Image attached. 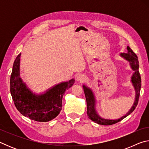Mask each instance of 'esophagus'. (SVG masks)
Returning a JSON list of instances; mask_svg holds the SVG:
<instances>
[{"instance_id": "34e87169", "label": "esophagus", "mask_w": 149, "mask_h": 149, "mask_svg": "<svg viewBox=\"0 0 149 149\" xmlns=\"http://www.w3.org/2000/svg\"><path fill=\"white\" fill-rule=\"evenodd\" d=\"M76 79L77 81H84L86 79V77L83 74H79L77 75Z\"/></svg>"}]
</instances>
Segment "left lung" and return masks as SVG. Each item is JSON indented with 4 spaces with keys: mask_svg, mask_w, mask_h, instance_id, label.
<instances>
[{
    "mask_svg": "<svg viewBox=\"0 0 149 149\" xmlns=\"http://www.w3.org/2000/svg\"><path fill=\"white\" fill-rule=\"evenodd\" d=\"M127 53H120V56L121 57H122L123 59H125V60H127V62H130L131 68L133 70V71H134L132 77H131V82L132 83V85L133 87H134L135 91V99L134 103H133L132 108H131V109L126 113V114L116 120L104 119V118L100 117V116L98 114L97 110H96V99L93 91L91 90V89H90L89 87H87L86 85H83V88H84V93L87 101V116L89 119L93 121V122H95V123H98V124L110 125L114 124V123L118 122H120V121L122 120L123 118L127 117V116H129L131 114V113H132L133 111L135 109V108L138 104L141 87V79L139 71V65L138 58L137 56V55L133 52V50L130 49V47L129 46H127Z\"/></svg>",
    "mask_w": 149,
    "mask_h": 149,
    "instance_id": "8db88e82",
    "label": "left lung"
}]
</instances>
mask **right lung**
I'll list each match as a JSON object with an SVG mask.
<instances>
[{
    "mask_svg": "<svg viewBox=\"0 0 149 149\" xmlns=\"http://www.w3.org/2000/svg\"><path fill=\"white\" fill-rule=\"evenodd\" d=\"M20 56L14 62L10 76V93L17 110L32 120L46 122L56 118L62 107V97L65 90L74 85V79L61 82L44 93L35 94L27 87L20 77Z\"/></svg>",
    "mask_w": 149,
    "mask_h": 149,
    "instance_id": "add662e5",
    "label": "right lung"
}]
</instances>
